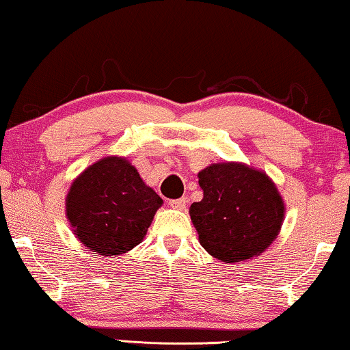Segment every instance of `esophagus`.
<instances>
[{
  "label": "esophagus",
  "instance_id": "34e87169",
  "mask_svg": "<svg viewBox=\"0 0 350 350\" xmlns=\"http://www.w3.org/2000/svg\"><path fill=\"white\" fill-rule=\"evenodd\" d=\"M186 204H187L186 197H181V199H174V200L169 202V205L172 206V208H175V210H185L186 208Z\"/></svg>",
  "mask_w": 350,
  "mask_h": 350
}]
</instances>
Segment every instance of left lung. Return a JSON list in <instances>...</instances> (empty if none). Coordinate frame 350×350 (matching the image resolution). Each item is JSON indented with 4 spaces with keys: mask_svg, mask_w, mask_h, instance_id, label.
Returning a JSON list of instances; mask_svg holds the SVG:
<instances>
[{
    "mask_svg": "<svg viewBox=\"0 0 350 350\" xmlns=\"http://www.w3.org/2000/svg\"><path fill=\"white\" fill-rule=\"evenodd\" d=\"M204 199L189 208L199 241L217 260L260 256L284 221V200L265 172L240 163H217L199 172Z\"/></svg>",
    "mask_w": 350,
    "mask_h": 350,
    "instance_id": "left-lung-1",
    "label": "left lung"
}]
</instances>
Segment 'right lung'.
I'll return each instance as SVG.
<instances>
[{
	"mask_svg": "<svg viewBox=\"0 0 350 350\" xmlns=\"http://www.w3.org/2000/svg\"><path fill=\"white\" fill-rule=\"evenodd\" d=\"M163 199L126 158L107 156L85 169L66 196V216L83 246L104 257L124 254L146 235Z\"/></svg>",
	"mask_w": 350,
	"mask_h": 350,
	"instance_id": "right-lung-1",
	"label": "right lung"
}]
</instances>
